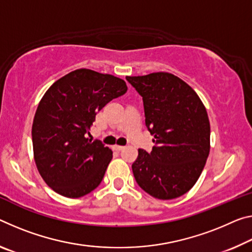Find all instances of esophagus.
<instances>
[{
	"label": "esophagus",
	"instance_id": "obj_1",
	"mask_svg": "<svg viewBox=\"0 0 252 252\" xmlns=\"http://www.w3.org/2000/svg\"><path fill=\"white\" fill-rule=\"evenodd\" d=\"M114 149L115 150H118V151H120V150H122L123 149V148H125V146H120V145H115L114 147Z\"/></svg>",
	"mask_w": 252,
	"mask_h": 252
}]
</instances>
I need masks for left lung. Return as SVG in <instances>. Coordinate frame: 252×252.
<instances>
[{
	"label": "left lung",
	"instance_id": "8db88e82",
	"mask_svg": "<svg viewBox=\"0 0 252 252\" xmlns=\"http://www.w3.org/2000/svg\"><path fill=\"white\" fill-rule=\"evenodd\" d=\"M141 95L151 153L138 150L132 163L135 182L159 199L187 193L197 182L210 154V121L195 91L177 76L153 73L127 76Z\"/></svg>",
	"mask_w": 252,
	"mask_h": 252
}]
</instances>
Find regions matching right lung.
Returning a JSON list of instances; mask_svg holds the SVG:
<instances>
[{
  "mask_svg": "<svg viewBox=\"0 0 252 252\" xmlns=\"http://www.w3.org/2000/svg\"><path fill=\"white\" fill-rule=\"evenodd\" d=\"M126 91L121 78L82 68L59 78L43 95L32 123L33 155L56 193L78 198L101 184L112 150L87 134L97 112Z\"/></svg>",
  "mask_w": 252,
  "mask_h": 252,
  "instance_id": "obj_1",
  "label": "right lung"
}]
</instances>
